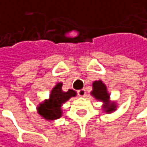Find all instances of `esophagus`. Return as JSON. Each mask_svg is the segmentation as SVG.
<instances>
[{"label":"esophagus","instance_id":"esophagus-1","mask_svg":"<svg viewBox=\"0 0 147 147\" xmlns=\"http://www.w3.org/2000/svg\"><path fill=\"white\" fill-rule=\"evenodd\" d=\"M77 94L80 96V97H85L86 95V90L83 88V89H80L77 91Z\"/></svg>","mask_w":147,"mask_h":147}]
</instances>
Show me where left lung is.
I'll use <instances>...</instances> for the list:
<instances>
[{"label": "left lung", "mask_w": 147, "mask_h": 147, "mask_svg": "<svg viewBox=\"0 0 147 147\" xmlns=\"http://www.w3.org/2000/svg\"><path fill=\"white\" fill-rule=\"evenodd\" d=\"M91 94L97 99L103 102L102 109L106 113H112L116 110L115 102H109V93L108 92L107 87L102 81H95L92 83V91Z\"/></svg>", "instance_id": "8db88e82"}]
</instances>
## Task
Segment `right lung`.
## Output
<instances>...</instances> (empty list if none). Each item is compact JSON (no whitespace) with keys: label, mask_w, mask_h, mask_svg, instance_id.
<instances>
[{"label":"right lung","mask_w":147,"mask_h":147,"mask_svg":"<svg viewBox=\"0 0 147 147\" xmlns=\"http://www.w3.org/2000/svg\"><path fill=\"white\" fill-rule=\"evenodd\" d=\"M76 92L69 89L67 92L62 91V82L57 83L49 95V98L39 103L37 109L38 113L46 120H55L61 117V106L71 98L76 97Z\"/></svg>","instance_id":"add662e5"}]
</instances>
